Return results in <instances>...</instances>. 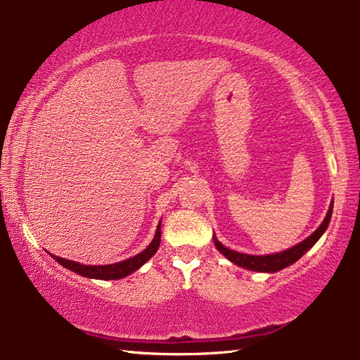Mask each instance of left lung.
I'll return each mask as SVG.
<instances>
[{
    "label": "left lung",
    "mask_w": 360,
    "mask_h": 360,
    "mask_svg": "<svg viewBox=\"0 0 360 360\" xmlns=\"http://www.w3.org/2000/svg\"><path fill=\"white\" fill-rule=\"evenodd\" d=\"M332 213H333V202L330 205L328 213L325 216V219L322 221V224L314 231L306 240L300 242L295 247L285 250V252L281 253H272V255H245V253H238L233 252V250H229L227 247H224L218 238L213 237L214 240V247L219 250V252L226 256L227 259L232 261L233 264L245 267V269L250 271H256V272H277L283 269V267H288L290 264L298 261L301 256H303L307 250H311L319 238L322 237V233L327 231L328 222L332 219Z\"/></svg>",
    "instance_id": "1"
}]
</instances>
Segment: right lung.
<instances>
[{
	"mask_svg": "<svg viewBox=\"0 0 360 360\" xmlns=\"http://www.w3.org/2000/svg\"><path fill=\"white\" fill-rule=\"evenodd\" d=\"M160 240H162V227L158 224L155 237H153V240L150 242L149 247L144 250V252H141L139 255L133 256V258L124 259L122 262H115V264L88 266V264H79V262L65 259V258H59V256H54V255L51 256H53L60 266H64L68 271L77 272L83 277L101 278V281H117V278H123L129 276V274H133L134 271H138L144 262L149 261L152 256L157 253V250L160 247Z\"/></svg>",
	"mask_w": 360,
	"mask_h": 360,
	"instance_id": "obj_1",
	"label": "right lung"
}]
</instances>
